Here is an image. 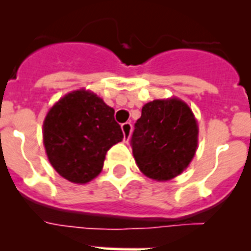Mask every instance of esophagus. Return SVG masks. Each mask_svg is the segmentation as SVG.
I'll return each instance as SVG.
<instances>
[{
    "label": "esophagus",
    "instance_id": "esophagus-1",
    "mask_svg": "<svg viewBox=\"0 0 251 251\" xmlns=\"http://www.w3.org/2000/svg\"><path fill=\"white\" fill-rule=\"evenodd\" d=\"M122 130H123V134H124V142H128L129 141V137H130V133H132V124L130 123H123L122 124Z\"/></svg>",
    "mask_w": 251,
    "mask_h": 251
}]
</instances>
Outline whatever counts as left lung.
Listing matches in <instances>:
<instances>
[{
    "mask_svg": "<svg viewBox=\"0 0 251 251\" xmlns=\"http://www.w3.org/2000/svg\"><path fill=\"white\" fill-rule=\"evenodd\" d=\"M197 122L185 101L156 99L142 108L130 146L142 174L156 181H168L190 165L197 150Z\"/></svg>",
    "mask_w": 251,
    "mask_h": 251,
    "instance_id": "left-lung-1",
    "label": "left lung"
}]
</instances>
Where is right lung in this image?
<instances>
[{
	"mask_svg": "<svg viewBox=\"0 0 251 251\" xmlns=\"http://www.w3.org/2000/svg\"><path fill=\"white\" fill-rule=\"evenodd\" d=\"M44 146L51 166L70 182L86 183L101 172L105 154L123 139L114 109L89 90L69 93L44 121Z\"/></svg>",
	"mask_w": 251,
	"mask_h": 251,
	"instance_id": "obj_1",
	"label": "right lung"
}]
</instances>
